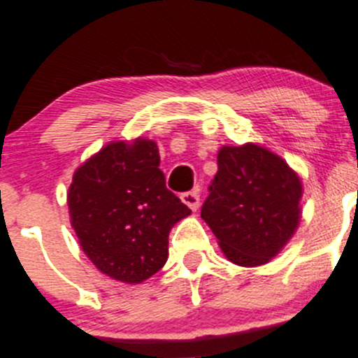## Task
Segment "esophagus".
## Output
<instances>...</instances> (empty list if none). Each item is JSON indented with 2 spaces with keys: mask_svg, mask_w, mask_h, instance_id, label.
Returning <instances> with one entry per match:
<instances>
[{
  "mask_svg": "<svg viewBox=\"0 0 358 358\" xmlns=\"http://www.w3.org/2000/svg\"><path fill=\"white\" fill-rule=\"evenodd\" d=\"M199 194L196 192V190H192V192H185V194H182V202L183 204H187L189 206L190 209H192V211H196L197 208H199Z\"/></svg>",
  "mask_w": 358,
  "mask_h": 358,
  "instance_id": "esophagus-1",
  "label": "esophagus"
}]
</instances>
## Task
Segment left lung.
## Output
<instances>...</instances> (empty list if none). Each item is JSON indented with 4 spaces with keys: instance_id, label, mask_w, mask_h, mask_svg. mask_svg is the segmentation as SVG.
<instances>
[{
    "instance_id": "1",
    "label": "left lung",
    "mask_w": 358,
    "mask_h": 358,
    "mask_svg": "<svg viewBox=\"0 0 358 358\" xmlns=\"http://www.w3.org/2000/svg\"><path fill=\"white\" fill-rule=\"evenodd\" d=\"M301 196V178L275 152L258 143L223 145L201 216L227 259L259 266L294 236Z\"/></svg>"
}]
</instances>
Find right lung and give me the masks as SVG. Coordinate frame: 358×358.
I'll return each instance as SVG.
<instances>
[{
  "label": "right lung",
  "instance_id": "obj_1",
  "mask_svg": "<svg viewBox=\"0 0 358 358\" xmlns=\"http://www.w3.org/2000/svg\"><path fill=\"white\" fill-rule=\"evenodd\" d=\"M157 143L115 140L74 171L71 225L90 262L110 279L140 284L168 259L169 230L190 209L166 189Z\"/></svg>",
  "mask_w": 358,
  "mask_h": 358
}]
</instances>
